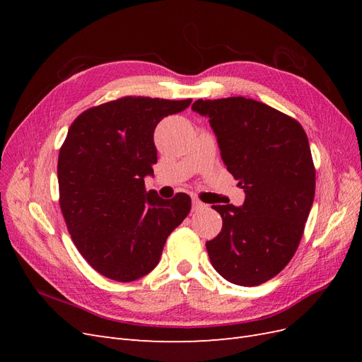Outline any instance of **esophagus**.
Masks as SVG:
<instances>
[{"label":"esophagus","mask_w":362,"mask_h":362,"mask_svg":"<svg viewBox=\"0 0 362 362\" xmlns=\"http://www.w3.org/2000/svg\"><path fill=\"white\" fill-rule=\"evenodd\" d=\"M204 208H205V204H202L198 199H193V211H199V210H204Z\"/></svg>","instance_id":"34e87169"}]
</instances>
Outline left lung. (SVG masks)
I'll return each instance as SVG.
<instances>
[{"label": "left lung", "mask_w": 362, "mask_h": 362, "mask_svg": "<svg viewBox=\"0 0 362 362\" xmlns=\"http://www.w3.org/2000/svg\"><path fill=\"white\" fill-rule=\"evenodd\" d=\"M228 172L246 193L242 206L213 205L222 231L206 252L226 281L254 287L276 276L298 250L314 201L315 169L298 120L243 96L198 100Z\"/></svg>", "instance_id": "obj_1"}]
</instances>
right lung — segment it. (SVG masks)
I'll return each instance as SVG.
<instances>
[{"label": "right lung", "instance_id": "1", "mask_svg": "<svg viewBox=\"0 0 362 362\" xmlns=\"http://www.w3.org/2000/svg\"><path fill=\"white\" fill-rule=\"evenodd\" d=\"M192 100L124 96L87 108L69 127L57 163L59 202L74 245L103 276L131 282L154 269L189 194L145 189L157 163L154 129Z\"/></svg>", "mask_w": 362, "mask_h": 362}]
</instances>
